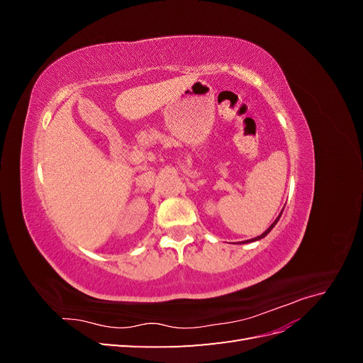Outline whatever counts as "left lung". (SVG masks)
<instances>
[{"mask_svg": "<svg viewBox=\"0 0 363 363\" xmlns=\"http://www.w3.org/2000/svg\"><path fill=\"white\" fill-rule=\"evenodd\" d=\"M281 213H283V211H281V212H280V215L276 218V221H274V223H272V224H271V225H269V227L265 230V232H263L260 236H257V238H252V239H250V240H244V244H248V242H255V240H259V239H262V238H265V236H267V235L271 232V230L274 228V225H276V224L279 223V219H280Z\"/></svg>", "mask_w": 363, "mask_h": 363, "instance_id": "obj_1", "label": "left lung"}]
</instances>
